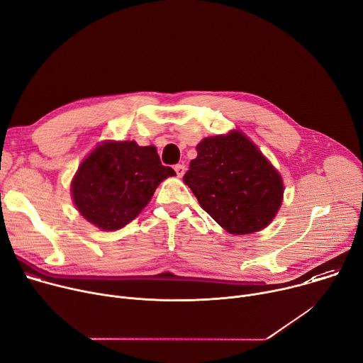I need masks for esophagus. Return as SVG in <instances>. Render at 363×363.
I'll use <instances>...</instances> for the list:
<instances>
[{"label": "esophagus", "instance_id": "obj_1", "mask_svg": "<svg viewBox=\"0 0 363 363\" xmlns=\"http://www.w3.org/2000/svg\"><path fill=\"white\" fill-rule=\"evenodd\" d=\"M174 172H176L177 177H183V174L186 172V167L183 164H177V166H174Z\"/></svg>", "mask_w": 363, "mask_h": 363}]
</instances>
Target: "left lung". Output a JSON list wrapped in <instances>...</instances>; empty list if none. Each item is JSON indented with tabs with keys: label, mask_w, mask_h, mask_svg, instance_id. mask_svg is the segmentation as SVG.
I'll use <instances>...</instances> for the list:
<instances>
[{
	"label": "left lung",
	"mask_w": 363,
	"mask_h": 363,
	"mask_svg": "<svg viewBox=\"0 0 363 363\" xmlns=\"http://www.w3.org/2000/svg\"><path fill=\"white\" fill-rule=\"evenodd\" d=\"M183 182L225 230L248 235L265 228L281 206V176L242 133L205 138Z\"/></svg>",
	"instance_id": "1"
}]
</instances>
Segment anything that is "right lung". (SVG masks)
I'll use <instances>...</instances> for the list:
<instances>
[{
    "mask_svg": "<svg viewBox=\"0 0 363 363\" xmlns=\"http://www.w3.org/2000/svg\"><path fill=\"white\" fill-rule=\"evenodd\" d=\"M154 147L106 141L79 166L72 196L85 219L104 230L124 228L147 206L157 186L174 176Z\"/></svg>",
    "mask_w": 363,
    "mask_h": 363,
    "instance_id": "right-lung-1",
    "label": "right lung"
}]
</instances>
